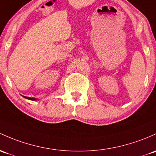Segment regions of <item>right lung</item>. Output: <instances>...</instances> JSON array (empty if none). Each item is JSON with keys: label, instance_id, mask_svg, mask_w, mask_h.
Masks as SVG:
<instances>
[{"label": "right lung", "instance_id": "right-lung-1", "mask_svg": "<svg viewBox=\"0 0 156 156\" xmlns=\"http://www.w3.org/2000/svg\"><path fill=\"white\" fill-rule=\"evenodd\" d=\"M25 98H27V99H28V100H36V99H35L34 98H27V97H24Z\"/></svg>", "mask_w": 156, "mask_h": 156}]
</instances>
